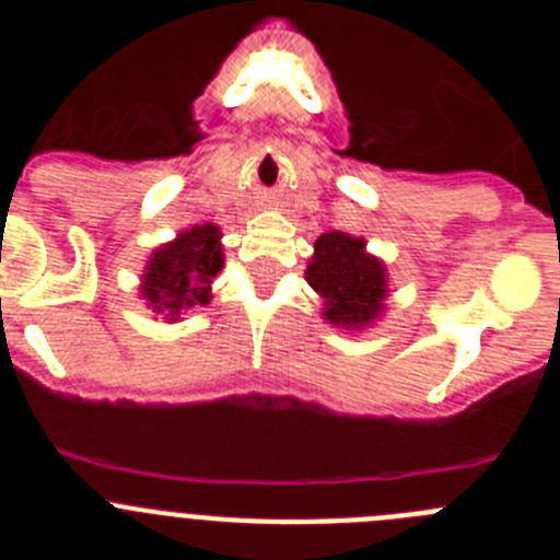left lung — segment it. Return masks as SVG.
I'll return each mask as SVG.
<instances>
[{
	"mask_svg": "<svg viewBox=\"0 0 560 560\" xmlns=\"http://www.w3.org/2000/svg\"><path fill=\"white\" fill-rule=\"evenodd\" d=\"M305 280L325 300L323 316L336 328H368L384 314L387 269L368 255L364 237L325 232L316 237Z\"/></svg>",
	"mask_w": 560,
	"mask_h": 560,
	"instance_id": "obj_1",
	"label": "left lung"
}]
</instances>
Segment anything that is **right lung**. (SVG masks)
Instances as JSON below:
<instances>
[{"mask_svg":"<svg viewBox=\"0 0 560 560\" xmlns=\"http://www.w3.org/2000/svg\"><path fill=\"white\" fill-rule=\"evenodd\" d=\"M224 269L221 232L215 224H196L148 257L140 294L148 308L176 323L182 311L210 303L212 277Z\"/></svg>","mask_w":560,"mask_h":560,"instance_id":"right-lung-1","label":"right lung"}]
</instances>
